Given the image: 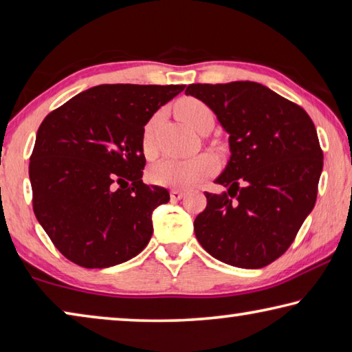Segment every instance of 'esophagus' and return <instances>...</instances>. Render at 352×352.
Returning a JSON list of instances; mask_svg holds the SVG:
<instances>
[{
	"label": "esophagus",
	"mask_w": 352,
	"mask_h": 352,
	"mask_svg": "<svg viewBox=\"0 0 352 352\" xmlns=\"http://www.w3.org/2000/svg\"><path fill=\"white\" fill-rule=\"evenodd\" d=\"M184 192H181V190H171V193H170V198H171V201H179V199H182L184 198Z\"/></svg>",
	"instance_id": "34e87169"
}]
</instances>
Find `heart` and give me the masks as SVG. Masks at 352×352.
<instances>
[{"label":"heart","mask_w":352,"mask_h":352,"mask_svg":"<svg viewBox=\"0 0 352 352\" xmlns=\"http://www.w3.org/2000/svg\"><path fill=\"white\" fill-rule=\"evenodd\" d=\"M176 116L195 131L206 125L213 123V114L206 103L198 98L184 97L175 104ZM157 116L151 117L142 131V153L145 157H153L156 153L154 148V128H156ZM217 170V159L212 154L202 153L193 157H165L159 162L153 164L148 170V181L159 187L170 188H188L193 187L199 181L206 179Z\"/></svg>","instance_id":"b5f03b06"}]
</instances>
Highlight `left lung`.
Instances as JSON below:
<instances>
[{
  "mask_svg": "<svg viewBox=\"0 0 352 352\" xmlns=\"http://www.w3.org/2000/svg\"><path fill=\"white\" fill-rule=\"evenodd\" d=\"M229 134L230 157L207 193L195 235L213 258L261 269L281 256L312 212L323 170L317 129L303 108L256 82L188 85Z\"/></svg>",
  "mask_w": 352,
  "mask_h": 352,
  "instance_id": "8db88e82",
  "label": "left lung"
}]
</instances>
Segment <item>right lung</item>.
Instances as JSON below:
<instances>
[{"label":"right lung","instance_id":"1","mask_svg":"<svg viewBox=\"0 0 352 352\" xmlns=\"http://www.w3.org/2000/svg\"><path fill=\"white\" fill-rule=\"evenodd\" d=\"M186 85H98L41 122L30 156L34 213L55 248L86 269L146 248L168 190L142 182V131Z\"/></svg>","mask_w":352,"mask_h":352}]
</instances>
